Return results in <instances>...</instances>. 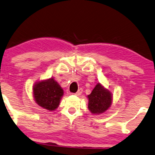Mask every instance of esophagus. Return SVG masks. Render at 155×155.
<instances>
[{
  "label": "esophagus",
  "instance_id": "34e87169",
  "mask_svg": "<svg viewBox=\"0 0 155 155\" xmlns=\"http://www.w3.org/2000/svg\"><path fill=\"white\" fill-rule=\"evenodd\" d=\"M82 93H83V88H80L79 90L78 91V92L74 94V95H76V96H80V95H81Z\"/></svg>",
  "mask_w": 155,
  "mask_h": 155
}]
</instances>
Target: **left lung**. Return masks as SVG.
I'll return each mask as SVG.
<instances>
[{
  "mask_svg": "<svg viewBox=\"0 0 155 155\" xmlns=\"http://www.w3.org/2000/svg\"><path fill=\"white\" fill-rule=\"evenodd\" d=\"M88 98V109L92 114L104 112L111 106L112 101V94L100 83L96 85Z\"/></svg>",
  "mask_w": 155,
  "mask_h": 155,
  "instance_id": "obj_1",
  "label": "left lung"
}]
</instances>
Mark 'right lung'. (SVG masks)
Listing matches in <instances>:
<instances>
[{
    "mask_svg": "<svg viewBox=\"0 0 155 155\" xmlns=\"http://www.w3.org/2000/svg\"><path fill=\"white\" fill-rule=\"evenodd\" d=\"M34 98L39 106L52 111L59 106L64 91L53 78L38 82L33 88Z\"/></svg>",
    "mask_w": 155,
    "mask_h": 155,
    "instance_id": "add662e5",
    "label": "right lung"
}]
</instances>
